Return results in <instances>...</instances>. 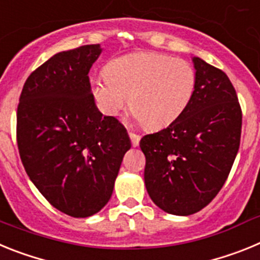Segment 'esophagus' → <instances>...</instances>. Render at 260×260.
<instances>
[{
	"label": "esophagus",
	"instance_id": "34e87169",
	"mask_svg": "<svg viewBox=\"0 0 260 260\" xmlns=\"http://www.w3.org/2000/svg\"><path fill=\"white\" fill-rule=\"evenodd\" d=\"M128 137H130V141H132L133 147H138L139 141H141V137L137 134H134V133H128Z\"/></svg>",
	"mask_w": 260,
	"mask_h": 260
}]
</instances>
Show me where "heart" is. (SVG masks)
Segmentation results:
<instances>
[{
    "label": "heart",
    "mask_w": 260,
    "mask_h": 260,
    "mask_svg": "<svg viewBox=\"0 0 260 260\" xmlns=\"http://www.w3.org/2000/svg\"><path fill=\"white\" fill-rule=\"evenodd\" d=\"M104 74L91 83L103 113L116 116L128 98L135 121L151 130L174 122L187 109L197 87V73L189 62L157 52L117 57Z\"/></svg>",
    "instance_id": "b5f03b06"
}]
</instances>
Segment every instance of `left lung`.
<instances>
[{
	"instance_id": "left-lung-1",
	"label": "left lung",
	"mask_w": 260,
	"mask_h": 260,
	"mask_svg": "<svg viewBox=\"0 0 260 260\" xmlns=\"http://www.w3.org/2000/svg\"><path fill=\"white\" fill-rule=\"evenodd\" d=\"M197 87L187 109L168 127L141 139L144 183L158 208L189 216L225 183L240 148L242 113L224 71L192 57Z\"/></svg>"
}]
</instances>
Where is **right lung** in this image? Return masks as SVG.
Here are the masks:
<instances>
[{
	"mask_svg": "<svg viewBox=\"0 0 260 260\" xmlns=\"http://www.w3.org/2000/svg\"><path fill=\"white\" fill-rule=\"evenodd\" d=\"M100 44L56 53L23 86L17 139L29 180L53 207L88 217L109 202L132 142L95 104L88 73Z\"/></svg>",
	"mask_w": 260,
	"mask_h": 260,
	"instance_id": "1",
	"label": "right lung"
}]
</instances>
